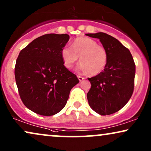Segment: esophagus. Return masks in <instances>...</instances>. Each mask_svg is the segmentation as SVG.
Instances as JSON below:
<instances>
[{"label":"esophagus","instance_id":"obj_1","mask_svg":"<svg viewBox=\"0 0 151 151\" xmlns=\"http://www.w3.org/2000/svg\"><path fill=\"white\" fill-rule=\"evenodd\" d=\"M77 77H78V79L79 80V81H83V80L84 79V78H83V77H81V76H77Z\"/></svg>","mask_w":151,"mask_h":151}]
</instances>
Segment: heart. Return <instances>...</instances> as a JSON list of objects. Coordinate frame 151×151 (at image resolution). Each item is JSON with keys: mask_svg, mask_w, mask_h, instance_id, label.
Here are the masks:
<instances>
[{"mask_svg": "<svg viewBox=\"0 0 151 151\" xmlns=\"http://www.w3.org/2000/svg\"><path fill=\"white\" fill-rule=\"evenodd\" d=\"M60 55L63 63L68 69L73 68L79 59L81 63L77 70L97 75L103 71L107 63V51L94 40L88 37H77L71 46H65Z\"/></svg>", "mask_w": 151, "mask_h": 151, "instance_id": "1", "label": "heart"}]
</instances>
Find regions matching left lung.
I'll return each instance as SVG.
<instances>
[{
  "label": "left lung",
  "instance_id": "1",
  "mask_svg": "<svg viewBox=\"0 0 151 151\" xmlns=\"http://www.w3.org/2000/svg\"><path fill=\"white\" fill-rule=\"evenodd\" d=\"M100 40L108 53L104 71L89 78L91 88L87 93L91 108L102 116L110 115L127 104L134 91L135 64L130 51L108 34L87 33Z\"/></svg>",
  "mask_w": 151,
  "mask_h": 151
}]
</instances>
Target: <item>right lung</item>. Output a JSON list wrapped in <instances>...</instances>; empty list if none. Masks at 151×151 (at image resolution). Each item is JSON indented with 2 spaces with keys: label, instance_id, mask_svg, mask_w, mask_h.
<instances>
[{
  "label": "right lung",
  "instance_id": "right-lung-1",
  "mask_svg": "<svg viewBox=\"0 0 151 151\" xmlns=\"http://www.w3.org/2000/svg\"><path fill=\"white\" fill-rule=\"evenodd\" d=\"M68 34H46L20 51L14 68L23 103L42 116H53L65 106L71 89L79 81L63 63L60 51Z\"/></svg>",
  "mask_w": 151,
  "mask_h": 151
}]
</instances>
